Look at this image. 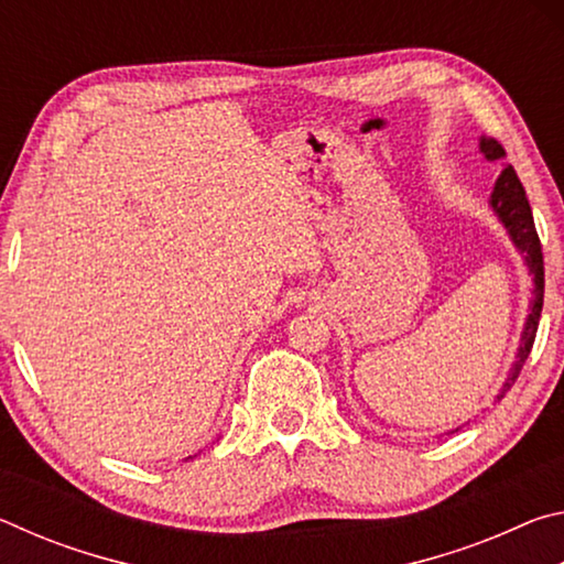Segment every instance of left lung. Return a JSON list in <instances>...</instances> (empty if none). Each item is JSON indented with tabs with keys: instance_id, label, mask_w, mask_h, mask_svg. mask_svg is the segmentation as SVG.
<instances>
[{
	"instance_id": "obj_1",
	"label": "left lung",
	"mask_w": 564,
	"mask_h": 564,
	"mask_svg": "<svg viewBox=\"0 0 564 564\" xmlns=\"http://www.w3.org/2000/svg\"><path fill=\"white\" fill-rule=\"evenodd\" d=\"M480 154L488 161H498L505 159V149L498 144V141L490 137H480ZM490 208L498 221L502 224L505 231H508L512 246L518 248V253L522 256L524 265L532 275V301H530V313L524 318V326L520 333V346L518 352H514V362L510 368L508 378L498 393V400L508 393V390L514 386L520 370L528 360L532 343H534V333H538V323H540V313H542V295H545V263H542V246L538 231H534V218H532V208L528 196H524V188L520 184L518 174L510 164H502V171L498 181H495L492 194H490ZM455 433V431H453Z\"/></svg>"
}]
</instances>
